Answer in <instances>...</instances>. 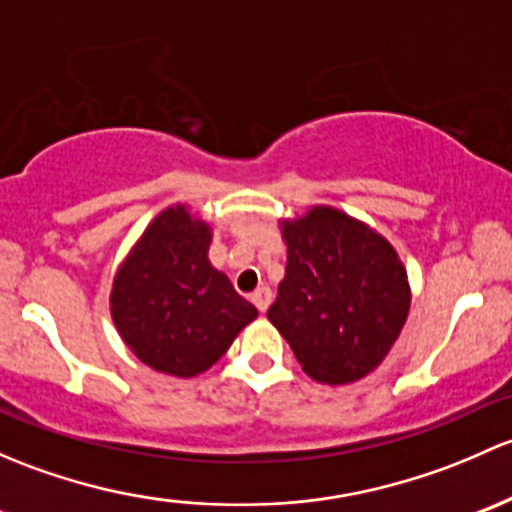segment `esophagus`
I'll return each instance as SVG.
<instances>
[{
	"mask_svg": "<svg viewBox=\"0 0 512 512\" xmlns=\"http://www.w3.org/2000/svg\"><path fill=\"white\" fill-rule=\"evenodd\" d=\"M271 298H273V293H271V288L268 286H261L258 288V291L251 295V303L256 305L258 308V313H266L268 310V305H271Z\"/></svg>",
	"mask_w": 512,
	"mask_h": 512,
	"instance_id": "34e87169",
	"label": "esophagus"
}]
</instances>
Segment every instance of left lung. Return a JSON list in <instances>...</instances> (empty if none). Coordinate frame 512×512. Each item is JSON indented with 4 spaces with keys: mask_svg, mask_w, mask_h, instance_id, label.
I'll return each mask as SVG.
<instances>
[{
    "mask_svg": "<svg viewBox=\"0 0 512 512\" xmlns=\"http://www.w3.org/2000/svg\"><path fill=\"white\" fill-rule=\"evenodd\" d=\"M286 278L268 320L303 372L350 384L387 357L409 313L407 271L384 236L333 207L283 224Z\"/></svg>",
    "mask_w": 512,
    "mask_h": 512,
    "instance_id": "1",
    "label": "left lung"
}]
</instances>
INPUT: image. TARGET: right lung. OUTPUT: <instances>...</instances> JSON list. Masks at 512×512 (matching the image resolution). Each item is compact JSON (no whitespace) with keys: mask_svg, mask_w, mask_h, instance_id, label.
<instances>
[{"mask_svg":"<svg viewBox=\"0 0 512 512\" xmlns=\"http://www.w3.org/2000/svg\"><path fill=\"white\" fill-rule=\"evenodd\" d=\"M212 229L182 204L165 209L118 268L110 315L147 367L175 377L209 370L256 308L209 263Z\"/></svg>","mask_w":512,"mask_h":512,"instance_id":"1","label":"right lung"}]
</instances>
